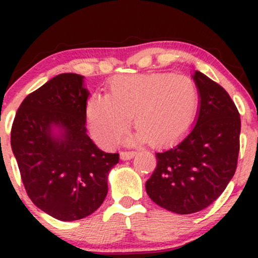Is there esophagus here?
Wrapping results in <instances>:
<instances>
[{
    "label": "esophagus",
    "mask_w": 258,
    "mask_h": 258,
    "mask_svg": "<svg viewBox=\"0 0 258 258\" xmlns=\"http://www.w3.org/2000/svg\"><path fill=\"white\" fill-rule=\"evenodd\" d=\"M135 156H136V152H135V151H123V152H121L122 160H131Z\"/></svg>",
    "instance_id": "esophagus-1"
}]
</instances>
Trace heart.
<instances>
[{"label":"heart","mask_w":258,"mask_h":258,"mask_svg":"<svg viewBox=\"0 0 258 258\" xmlns=\"http://www.w3.org/2000/svg\"><path fill=\"white\" fill-rule=\"evenodd\" d=\"M199 92L186 76L168 72L119 75L108 83V95L88 100L87 117L100 144L112 146L126 134L135 114L139 127L128 142L163 146L178 141L195 121Z\"/></svg>","instance_id":"heart-1"}]
</instances>
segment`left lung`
Here are the masks:
<instances>
[{
  "mask_svg": "<svg viewBox=\"0 0 258 258\" xmlns=\"http://www.w3.org/2000/svg\"><path fill=\"white\" fill-rule=\"evenodd\" d=\"M200 106L195 127L177 145L156 153L146 182L155 204L189 215L209 207L225 191L237 167L241 118L223 87L202 72L194 76Z\"/></svg>",
  "mask_w": 258,
  "mask_h": 258,
  "instance_id": "8db88e82",
  "label": "left lung"
}]
</instances>
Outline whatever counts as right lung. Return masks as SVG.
Segmentation results:
<instances>
[{
	"label": "right lung",
	"mask_w": 258,
	"mask_h": 258,
	"mask_svg": "<svg viewBox=\"0 0 258 258\" xmlns=\"http://www.w3.org/2000/svg\"><path fill=\"white\" fill-rule=\"evenodd\" d=\"M85 77L61 74L21 103L11 147L23 186L40 210L61 221L87 217L105 201L108 172L118 153L101 151L88 137Z\"/></svg>",
	"instance_id": "add662e5"
}]
</instances>
